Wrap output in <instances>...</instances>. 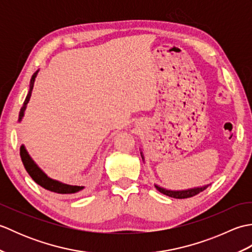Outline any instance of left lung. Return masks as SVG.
I'll use <instances>...</instances> for the list:
<instances>
[{
  "mask_svg": "<svg viewBox=\"0 0 252 252\" xmlns=\"http://www.w3.org/2000/svg\"><path fill=\"white\" fill-rule=\"evenodd\" d=\"M141 156L142 159L144 161V155L141 152ZM209 186V184L207 185H203V186H198V187H192V189H182V190H171V189H163V187L159 186L157 184H155V187H156L157 190H159L161 194L163 195H167L169 197H172V198H176V199H184V198H189L195 196L197 194H199L200 191L205 190L207 187Z\"/></svg>",
  "mask_w": 252,
  "mask_h": 252,
  "instance_id": "8db88e82",
  "label": "left lung"
}]
</instances>
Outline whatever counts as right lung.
<instances>
[{
    "label": "right lung",
    "instance_id": "obj_1",
    "mask_svg": "<svg viewBox=\"0 0 252 252\" xmlns=\"http://www.w3.org/2000/svg\"><path fill=\"white\" fill-rule=\"evenodd\" d=\"M37 72L39 70H36L33 76L31 77L30 80V85H29V92L27 94V97L24 101V105L21 107L20 112H19V119L18 121L20 122L23 120V118L25 116V110L27 108V105H28L30 97H31V93L32 90H33V85H34V81L35 78L37 76ZM20 157L21 160H23V163L25 165V169L27 172L29 173V175L32 178L36 184H39L40 186L43 187V189L53 191V192H57V194H74V192H78L80 190H82L84 189V186H78V185H69V184H65L63 182L56 181L51 179L50 176H47L43 171L41 170V168H39L33 159L30 157V155L27 152V149L25 147V145L20 146Z\"/></svg>",
    "mask_w": 252,
    "mask_h": 252
}]
</instances>
